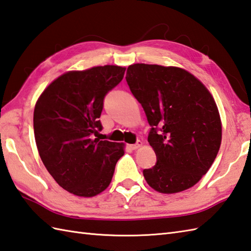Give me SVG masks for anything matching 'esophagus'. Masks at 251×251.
Here are the masks:
<instances>
[{
	"label": "esophagus",
	"instance_id": "esophagus-1",
	"mask_svg": "<svg viewBox=\"0 0 251 251\" xmlns=\"http://www.w3.org/2000/svg\"><path fill=\"white\" fill-rule=\"evenodd\" d=\"M143 143L141 141H137L135 144H132V145H129V147L131 148V150H137V148L142 146Z\"/></svg>",
	"mask_w": 251,
	"mask_h": 251
}]
</instances>
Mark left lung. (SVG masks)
I'll return each mask as SVG.
<instances>
[{
    "label": "left lung",
    "mask_w": 251,
    "mask_h": 251,
    "mask_svg": "<svg viewBox=\"0 0 251 251\" xmlns=\"http://www.w3.org/2000/svg\"><path fill=\"white\" fill-rule=\"evenodd\" d=\"M126 80L151 126L148 142L157 162L143 170L148 185L163 194L194 186L221 145V120L210 92L177 67L134 64Z\"/></svg>",
    "instance_id": "obj_1"
}]
</instances>
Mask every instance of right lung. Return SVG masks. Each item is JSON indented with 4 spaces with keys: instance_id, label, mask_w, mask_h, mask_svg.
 Here are the masks:
<instances>
[{
    "instance_id": "add662e5",
    "label": "right lung",
    "mask_w": 251,
    "mask_h": 251,
    "mask_svg": "<svg viewBox=\"0 0 251 251\" xmlns=\"http://www.w3.org/2000/svg\"><path fill=\"white\" fill-rule=\"evenodd\" d=\"M126 68L100 66L69 71L41 94L33 112L34 137L50 175L64 190L92 197L108 187L124 144L94 139L105 96L124 79Z\"/></svg>"
}]
</instances>
